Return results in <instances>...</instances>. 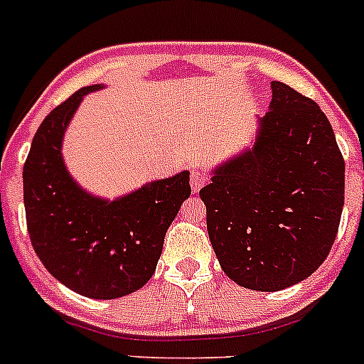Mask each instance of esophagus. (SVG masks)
<instances>
[{"mask_svg": "<svg viewBox=\"0 0 364 364\" xmlns=\"http://www.w3.org/2000/svg\"><path fill=\"white\" fill-rule=\"evenodd\" d=\"M206 181H208V176L203 171H192V174H190V185H192V190L196 193L206 185Z\"/></svg>", "mask_w": 364, "mask_h": 364, "instance_id": "esophagus-1", "label": "esophagus"}]
</instances>
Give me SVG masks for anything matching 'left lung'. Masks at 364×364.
<instances>
[{
	"mask_svg": "<svg viewBox=\"0 0 364 364\" xmlns=\"http://www.w3.org/2000/svg\"><path fill=\"white\" fill-rule=\"evenodd\" d=\"M253 147L212 171L201 188L210 242L228 278L273 293L327 259L345 205V161L320 105L271 82Z\"/></svg>",
	"mask_w": 364,
	"mask_h": 364,
	"instance_id": "left-lung-1",
	"label": "left lung"
}]
</instances>
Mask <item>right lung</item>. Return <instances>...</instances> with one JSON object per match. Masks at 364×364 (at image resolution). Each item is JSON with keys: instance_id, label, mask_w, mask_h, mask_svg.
I'll return each mask as SVG.
<instances>
[{"instance_id": "add662e5", "label": "right lung", "mask_w": 364, "mask_h": 364, "mask_svg": "<svg viewBox=\"0 0 364 364\" xmlns=\"http://www.w3.org/2000/svg\"><path fill=\"white\" fill-rule=\"evenodd\" d=\"M102 87H82L44 118L23 166V193L30 240L50 274L86 298L114 300L151 280L166 230L192 190L183 171L111 201L71 178L64 134L84 97Z\"/></svg>"}]
</instances>
